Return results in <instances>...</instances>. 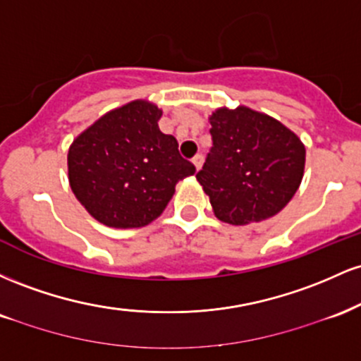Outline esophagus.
<instances>
[{
	"label": "esophagus",
	"mask_w": 361,
	"mask_h": 361,
	"mask_svg": "<svg viewBox=\"0 0 361 361\" xmlns=\"http://www.w3.org/2000/svg\"><path fill=\"white\" fill-rule=\"evenodd\" d=\"M192 163L195 164V168H197V169H200V168H202V163H204V156H202V154H197V156H193Z\"/></svg>",
	"instance_id": "34e87169"
}]
</instances>
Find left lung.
I'll return each mask as SVG.
<instances>
[{
  "label": "left lung",
  "mask_w": 361,
  "mask_h": 361,
  "mask_svg": "<svg viewBox=\"0 0 361 361\" xmlns=\"http://www.w3.org/2000/svg\"><path fill=\"white\" fill-rule=\"evenodd\" d=\"M209 120L212 147L197 180L215 217L246 226L279 214L304 176L302 140L279 120L247 106L217 109Z\"/></svg>",
  "instance_id": "8db88e82"
}]
</instances>
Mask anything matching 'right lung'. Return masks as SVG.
Wrapping results in <instances>:
<instances>
[{
    "label": "right lung",
    "instance_id": "obj_1",
    "mask_svg": "<svg viewBox=\"0 0 361 361\" xmlns=\"http://www.w3.org/2000/svg\"><path fill=\"white\" fill-rule=\"evenodd\" d=\"M154 103L135 100L105 114L73 140L69 185L91 217L109 227L147 226L163 214L195 166L159 130Z\"/></svg>",
    "mask_w": 361,
    "mask_h": 361
}]
</instances>
